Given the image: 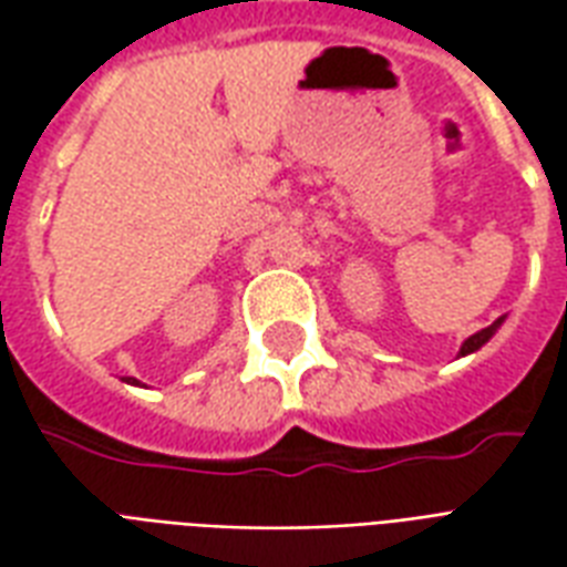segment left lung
<instances>
[{
  "label": "left lung",
  "instance_id": "8db88e82",
  "mask_svg": "<svg viewBox=\"0 0 567 567\" xmlns=\"http://www.w3.org/2000/svg\"><path fill=\"white\" fill-rule=\"evenodd\" d=\"M501 321H504V319L492 321L488 328H483V331H476L474 337H467V340H464V343H462V352H458V355H471V352H476L480 346H486L488 340L495 337V331H498V328H501Z\"/></svg>",
  "mask_w": 567,
  "mask_h": 567
}]
</instances>
